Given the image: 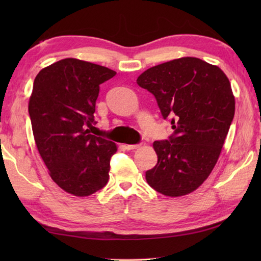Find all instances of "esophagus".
I'll return each mask as SVG.
<instances>
[{"instance_id":"obj_1","label":"esophagus","mask_w":261,"mask_h":261,"mask_svg":"<svg viewBox=\"0 0 261 261\" xmlns=\"http://www.w3.org/2000/svg\"><path fill=\"white\" fill-rule=\"evenodd\" d=\"M139 147V145H126L125 149H127V150H135V149H138Z\"/></svg>"}]
</instances>
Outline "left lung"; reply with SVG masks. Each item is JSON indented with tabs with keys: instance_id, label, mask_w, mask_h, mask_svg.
I'll return each instance as SVG.
<instances>
[{
	"instance_id": "8db88e82",
	"label": "left lung",
	"mask_w": 261,
	"mask_h": 261,
	"mask_svg": "<svg viewBox=\"0 0 261 261\" xmlns=\"http://www.w3.org/2000/svg\"><path fill=\"white\" fill-rule=\"evenodd\" d=\"M137 83L156 97L174 130L168 140L153 142L158 162L146 171L147 182L166 196L190 194L213 170L233 120L228 77L218 66L182 57L147 69Z\"/></svg>"
}]
</instances>
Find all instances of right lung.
Listing matches in <instances>:
<instances>
[{
	"label": "right lung",
	"instance_id": "add662e5",
	"mask_svg": "<svg viewBox=\"0 0 261 261\" xmlns=\"http://www.w3.org/2000/svg\"><path fill=\"white\" fill-rule=\"evenodd\" d=\"M104 66L66 58L41 69L33 82L29 115L38 151L65 192L88 196L109 180L114 142L91 135L99 85L115 76Z\"/></svg>",
	"mask_w": 261,
	"mask_h": 261
}]
</instances>
